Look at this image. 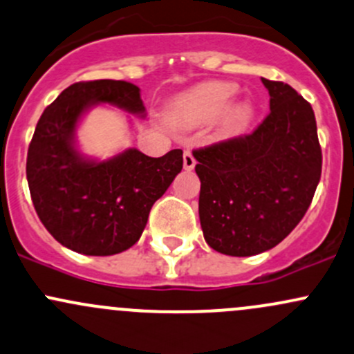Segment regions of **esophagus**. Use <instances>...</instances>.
<instances>
[{"label": "esophagus", "mask_w": 354, "mask_h": 354, "mask_svg": "<svg viewBox=\"0 0 354 354\" xmlns=\"http://www.w3.org/2000/svg\"><path fill=\"white\" fill-rule=\"evenodd\" d=\"M195 165H196V159L193 158L192 152L185 151V154H183V166H185V169L192 171L193 167H195Z\"/></svg>", "instance_id": "34e87169"}]
</instances>
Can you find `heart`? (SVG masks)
Instances as JSON below:
<instances>
[{
  "label": "heart",
  "instance_id": "b5f03b06",
  "mask_svg": "<svg viewBox=\"0 0 354 354\" xmlns=\"http://www.w3.org/2000/svg\"><path fill=\"white\" fill-rule=\"evenodd\" d=\"M237 86L234 83L212 81L183 93L169 109V122L183 129L202 127L221 118V129L225 133H237L244 130L252 120L254 106L251 102H239L229 106L236 96Z\"/></svg>",
  "mask_w": 354,
  "mask_h": 354
}]
</instances>
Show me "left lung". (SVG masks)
<instances>
[{
    "mask_svg": "<svg viewBox=\"0 0 354 354\" xmlns=\"http://www.w3.org/2000/svg\"><path fill=\"white\" fill-rule=\"evenodd\" d=\"M261 81L270 93L265 120L248 136L193 151L203 237L227 256H254L280 244L304 218L321 180L310 103L290 84Z\"/></svg>",
    "mask_w": 354,
    "mask_h": 354,
    "instance_id": "8db88e82",
    "label": "left lung"
}]
</instances>
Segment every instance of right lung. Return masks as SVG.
<instances>
[{"label": "right lung", "mask_w": 354, "mask_h": 354, "mask_svg": "<svg viewBox=\"0 0 354 354\" xmlns=\"http://www.w3.org/2000/svg\"><path fill=\"white\" fill-rule=\"evenodd\" d=\"M110 103L144 115L140 89L127 81H80L44 110L27 154L33 207L57 243L86 256H111L142 236L149 212L183 167V151L149 158L127 149L109 161L83 158L74 146L81 115Z\"/></svg>", "instance_id": "add662e5"}]
</instances>
